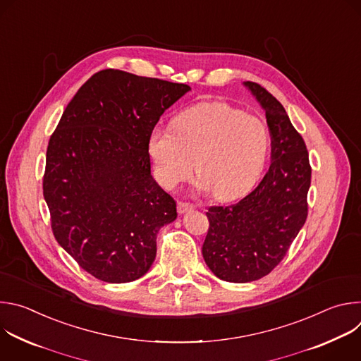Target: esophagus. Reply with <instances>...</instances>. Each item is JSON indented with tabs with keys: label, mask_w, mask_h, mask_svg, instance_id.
<instances>
[{
	"label": "esophagus",
	"mask_w": 361,
	"mask_h": 361,
	"mask_svg": "<svg viewBox=\"0 0 361 361\" xmlns=\"http://www.w3.org/2000/svg\"><path fill=\"white\" fill-rule=\"evenodd\" d=\"M195 209V205L191 204V202H183V201H178L177 202V210L180 214H184L187 212H191Z\"/></svg>",
	"instance_id": "obj_1"
}]
</instances>
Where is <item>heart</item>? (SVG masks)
<instances>
[{
    "mask_svg": "<svg viewBox=\"0 0 361 361\" xmlns=\"http://www.w3.org/2000/svg\"><path fill=\"white\" fill-rule=\"evenodd\" d=\"M152 174L167 190L200 176L198 185L220 200L251 188L270 151L266 123L223 101L201 102L180 113L171 128L156 127L148 137Z\"/></svg>",
    "mask_w": 361,
    "mask_h": 361,
    "instance_id": "b5f03b06",
    "label": "heart"
}]
</instances>
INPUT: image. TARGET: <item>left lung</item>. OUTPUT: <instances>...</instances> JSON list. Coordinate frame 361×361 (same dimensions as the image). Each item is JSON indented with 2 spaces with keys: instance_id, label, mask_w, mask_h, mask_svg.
Wrapping results in <instances>:
<instances>
[{
  "instance_id": "left-lung-1",
  "label": "left lung",
  "mask_w": 361,
  "mask_h": 361,
  "mask_svg": "<svg viewBox=\"0 0 361 361\" xmlns=\"http://www.w3.org/2000/svg\"><path fill=\"white\" fill-rule=\"evenodd\" d=\"M244 85L266 111L271 164L260 184L231 205L210 207L202 244L205 264L221 280L255 281L274 270L307 219L312 167L302 137L284 107L260 84Z\"/></svg>"
}]
</instances>
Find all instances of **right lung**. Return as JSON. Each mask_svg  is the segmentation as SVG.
Returning a JSON list of instances; mask_svg holds the SVG:
<instances>
[{
  "mask_svg": "<svg viewBox=\"0 0 361 361\" xmlns=\"http://www.w3.org/2000/svg\"><path fill=\"white\" fill-rule=\"evenodd\" d=\"M187 84L95 73L70 101L47 148L42 180L51 228L81 269L106 283L142 277L157 234L177 219L151 176L148 137Z\"/></svg>",
  "mask_w": 361,
  "mask_h": 361,
  "instance_id": "obj_1",
  "label": "right lung"
}]
</instances>
